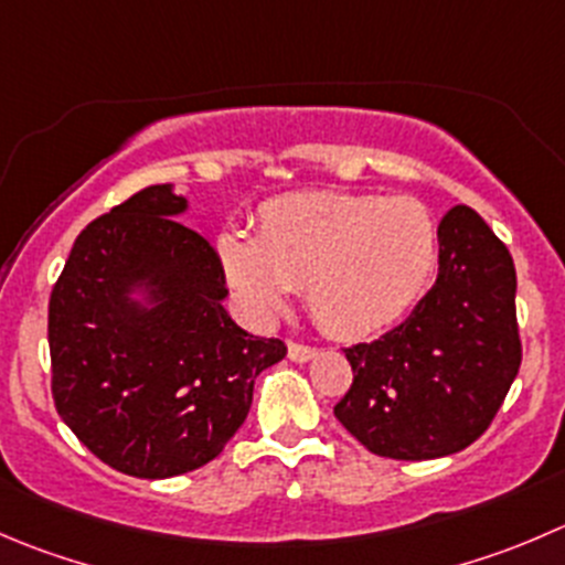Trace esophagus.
Wrapping results in <instances>:
<instances>
[{
	"label": "esophagus",
	"mask_w": 565,
	"mask_h": 565,
	"mask_svg": "<svg viewBox=\"0 0 565 565\" xmlns=\"http://www.w3.org/2000/svg\"><path fill=\"white\" fill-rule=\"evenodd\" d=\"M289 359L298 361V364H306V361H311L317 355L315 348H309V344H298V342H289Z\"/></svg>",
	"instance_id": "34e87169"
}]
</instances>
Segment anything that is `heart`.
I'll use <instances>...</instances> for the list:
<instances>
[{
    "label": "heart",
    "mask_w": 565,
    "mask_h": 565,
    "mask_svg": "<svg viewBox=\"0 0 565 565\" xmlns=\"http://www.w3.org/2000/svg\"><path fill=\"white\" fill-rule=\"evenodd\" d=\"M228 287L256 320L278 315L292 287L322 331L361 339L419 300L439 265V226L422 201L370 193H289L265 201L256 237H217Z\"/></svg>",
    "instance_id": "b5f03b06"
}]
</instances>
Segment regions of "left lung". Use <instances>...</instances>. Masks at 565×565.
<instances>
[{"mask_svg": "<svg viewBox=\"0 0 565 565\" xmlns=\"http://www.w3.org/2000/svg\"><path fill=\"white\" fill-rule=\"evenodd\" d=\"M353 386L333 414L370 452L430 461L461 452L500 411L519 364L516 267L469 206L439 223V276L408 320L344 350Z\"/></svg>", "mask_w": 565, "mask_h": 565, "instance_id": "obj_1", "label": "left lung"}]
</instances>
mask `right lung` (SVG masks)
Listing matches in <instances>:
<instances>
[{
  "label": "right lung",
  "mask_w": 565,
  "mask_h": 565,
  "mask_svg": "<svg viewBox=\"0 0 565 565\" xmlns=\"http://www.w3.org/2000/svg\"><path fill=\"white\" fill-rule=\"evenodd\" d=\"M154 184L76 237L49 300L52 397L107 467L162 480L217 458L259 372L287 355L226 311L221 256Z\"/></svg>",
  "instance_id": "obj_1"
}]
</instances>
